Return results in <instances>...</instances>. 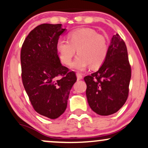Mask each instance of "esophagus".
<instances>
[{
	"label": "esophagus",
	"instance_id": "obj_1",
	"mask_svg": "<svg viewBox=\"0 0 148 148\" xmlns=\"http://www.w3.org/2000/svg\"><path fill=\"white\" fill-rule=\"evenodd\" d=\"M76 77H77V79L78 80H81V79H83V76L81 75V74H80V73H76Z\"/></svg>",
	"mask_w": 148,
	"mask_h": 148
}]
</instances>
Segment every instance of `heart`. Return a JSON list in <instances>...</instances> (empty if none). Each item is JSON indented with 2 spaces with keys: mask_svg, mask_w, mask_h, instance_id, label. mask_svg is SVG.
Instances as JSON below:
<instances>
[{
  "mask_svg": "<svg viewBox=\"0 0 148 148\" xmlns=\"http://www.w3.org/2000/svg\"><path fill=\"white\" fill-rule=\"evenodd\" d=\"M68 40L60 39L56 50L62 63L69 65L77 50L78 56L71 64L72 69L84 71L90 66L99 67L106 60L108 51L106 38L91 28H81L71 32Z\"/></svg>",
  "mask_w": 148,
  "mask_h": 148,
  "instance_id": "heart-1",
  "label": "heart"
}]
</instances>
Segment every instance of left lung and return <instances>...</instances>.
<instances>
[{
  "label": "left lung",
  "mask_w": 148,
  "mask_h": 148,
  "mask_svg": "<svg viewBox=\"0 0 148 148\" xmlns=\"http://www.w3.org/2000/svg\"><path fill=\"white\" fill-rule=\"evenodd\" d=\"M131 79V67L126 45L118 34L113 35L108 54L96 72L84 77L90 107L100 115L116 113L126 102Z\"/></svg>",
  "instance_id": "8db88e82"
}]
</instances>
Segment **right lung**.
<instances>
[{
	"mask_svg": "<svg viewBox=\"0 0 148 148\" xmlns=\"http://www.w3.org/2000/svg\"><path fill=\"white\" fill-rule=\"evenodd\" d=\"M66 31L62 24L43 23L30 32L21 51V77L25 90L39 114L56 119L65 111L74 72L62 66L56 44Z\"/></svg>",
	"mask_w": 148,
	"mask_h": 148,
	"instance_id": "obj_1",
	"label": "right lung"
}]
</instances>
